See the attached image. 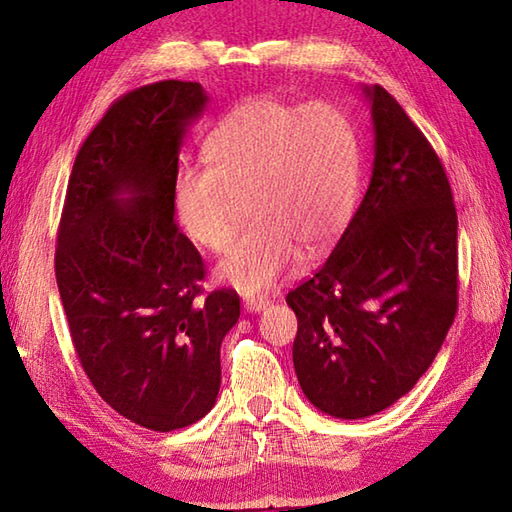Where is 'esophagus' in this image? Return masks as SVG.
I'll return each instance as SVG.
<instances>
[{"label": "esophagus", "mask_w": 512, "mask_h": 512, "mask_svg": "<svg viewBox=\"0 0 512 512\" xmlns=\"http://www.w3.org/2000/svg\"><path fill=\"white\" fill-rule=\"evenodd\" d=\"M271 305V302L264 300V298H248L244 302V309L248 311V314H262V311Z\"/></svg>", "instance_id": "obj_1"}]
</instances>
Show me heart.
<instances>
[{"instance_id": "b5f03b06", "label": "heart", "mask_w": 512, "mask_h": 512, "mask_svg": "<svg viewBox=\"0 0 512 512\" xmlns=\"http://www.w3.org/2000/svg\"><path fill=\"white\" fill-rule=\"evenodd\" d=\"M205 155L210 164H183L173 176V210L194 244L223 250L235 235L241 198L250 196L257 225L216 268L244 296L287 280L302 250L327 253L357 210V128L329 103L248 99L207 135Z\"/></svg>"}]
</instances>
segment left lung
<instances>
[{
  "label": "left lung",
  "instance_id": "obj_1",
  "mask_svg": "<svg viewBox=\"0 0 512 512\" xmlns=\"http://www.w3.org/2000/svg\"><path fill=\"white\" fill-rule=\"evenodd\" d=\"M361 94L375 133L366 196L327 262L287 296L302 393L341 420L368 418L409 393L458 305V219L443 164L381 85Z\"/></svg>",
  "mask_w": 512,
  "mask_h": 512
}]
</instances>
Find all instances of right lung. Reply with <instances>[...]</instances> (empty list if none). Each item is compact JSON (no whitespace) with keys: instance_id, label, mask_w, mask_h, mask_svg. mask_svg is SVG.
Here are the masks:
<instances>
[{"instance_id":"right-lung-1","label":"right lung","mask_w":512,"mask_h":512,"mask_svg":"<svg viewBox=\"0 0 512 512\" xmlns=\"http://www.w3.org/2000/svg\"><path fill=\"white\" fill-rule=\"evenodd\" d=\"M201 83L160 81L112 103L69 176L56 282L92 386L153 431L201 420L221 386V343L239 320L228 289L201 298L203 259L173 221V176Z\"/></svg>"}]
</instances>
